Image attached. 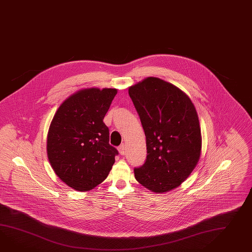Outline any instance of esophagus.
Wrapping results in <instances>:
<instances>
[{"instance_id": "obj_1", "label": "esophagus", "mask_w": 252, "mask_h": 252, "mask_svg": "<svg viewBox=\"0 0 252 252\" xmlns=\"http://www.w3.org/2000/svg\"><path fill=\"white\" fill-rule=\"evenodd\" d=\"M118 152L120 155H125L126 154V145L122 144L119 148H118Z\"/></svg>"}]
</instances>
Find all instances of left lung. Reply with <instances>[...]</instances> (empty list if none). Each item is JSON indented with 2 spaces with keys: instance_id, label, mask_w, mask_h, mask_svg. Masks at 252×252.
Listing matches in <instances>:
<instances>
[{
  "instance_id": "1",
  "label": "left lung",
  "mask_w": 252,
  "mask_h": 252,
  "mask_svg": "<svg viewBox=\"0 0 252 252\" xmlns=\"http://www.w3.org/2000/svg\"><path fill=\"white\" fill-rule=\"evenodd\" d=\"M147 140L145 164L135 178L154 193L182 184L201 155L202 136L195 105L186 93L158 77H147L128 88Z\"/></svg>"
}]
</instances>
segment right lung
Listing matches in <instances>:
<instances>
[{
  "instance_id": "add662e5",
  "label": "right lung",
  "mask_w": 252,
  "mask_h": 252,
  "mask_svg": "<svg viewBox=\"0 0 252 252\" xmlns=\"http://www.w3.org/2000/svg\"><path fill=\"white\" fill-rule=\"evenodd\" d=\"M116 88H85L58 107L47 134V157L57 177L74 190L89 191L107 178L118 152L103 122Z\"/></svg>"
}]
</instances>
